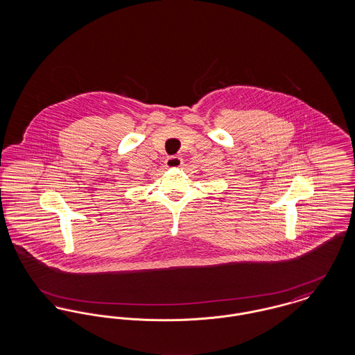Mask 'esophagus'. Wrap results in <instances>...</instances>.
<instances>
[{
	"label": "esophagus",
	"instance_id": "34e87169",
	"mask_svg": "<svg viewBox=\"0 0 355 355\" xmlns=\"http://www.w3.org/2000/svg\"><path fill=\"white\" fill-rule=\"evenodd\" d=\"M182 165V158L181 157H169L165 161L166 168H180Z\"/></svg>",
	"mask_w": 355,
	"mask_h": 355
}]
</instances>
